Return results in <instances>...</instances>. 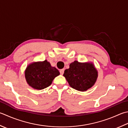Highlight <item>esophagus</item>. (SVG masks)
<instances>
[{
	"instance_id": "34e87169",
	"label": "esophagus",
	"mask_w": 128,
	"mask_h": 128,
	"mask_svg": "<svg viewBox=\"0 0 128 128\" xmlns=\"http://www.w3.org/2000/svg\"><path fill=\"white\" fill-rule=\"evenodd\" d=\"M64 72V69H62L60 70V74H62V75L63 74Z\"/></svg>"
}]
</instances>
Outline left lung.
I'll use <instances>...</instances> for the list:
<instances>
[{"instance_id":"obj_1","label":"left lung","mask_w":128,"mask_h":128,"mask_svg":"<svg viewBox=\"0 0 128 128\" xmlns=\"http://www.w3.org/2000/svg\"><path fill=\"white\" fill-rule=\"evenodd\" d=\"M63 76L69 86L78 91L84 92L94 86L98 78V71L92 62H72L65 70Z\"/></svg>"}]
</instances>
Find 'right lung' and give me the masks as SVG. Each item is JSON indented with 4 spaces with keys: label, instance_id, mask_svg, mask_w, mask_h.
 Returning <instances> with one entry per match:
<instances>
[{
    "label": "right lung",
    "instance_id": "right-lung-1",
    "mask_svg": "<svg viewBox=\"0 0 128 128\" xmlns=\"http://www.w3.org/2000/svg\"><path fill=\"white\" fill-rule=\"evenodd\" d=\"M59 74L58 70L52 66L46 60L32 62L25 70L27 83L37 90L43 89L50 86L53 79Z\"/></svg>",
    "mask_w": 128,
    "mask_h": 128
}]
</instances>
